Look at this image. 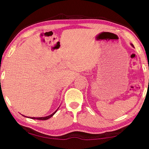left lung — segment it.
<instances>
[{
  "instance_id": "left-lung-1",
  "label": "left lung",
  "mask_w": 149,
  "mask_h": 149,
  "mask_svg": "<svg viewBox=\"0 0 149 149\" xmlns=\"http://www.w3.org/2000/svg\"><path fill=\"white\" fill-rule=\"evenodd\" d=\"M132 46H133V45H132Z\"/></svg>"
}]
</instances>
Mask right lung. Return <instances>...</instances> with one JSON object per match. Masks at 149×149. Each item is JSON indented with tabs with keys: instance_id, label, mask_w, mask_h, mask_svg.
Instances as JSON below:
<instances>
[{
	"instance_id": "add662e5",
	"label": "right lung",
	"mask_w": 149,
	"mask_h": 149,
	"mask_svg": "<svg viewBox=\"0 0 149 149\" xmlns=\"http://www.w3.org/2000/svg\"><path fill=\"white\" fill-rule=\"evenodd\" d=\"M56 111H57V110L55 112H54V113L52 114V115H49V116H46V117H39V118H34V117H31V118H32V119H36V120H47V119H49V118H51V117L56 113Z\"/></svg>"
}]
</instances>
